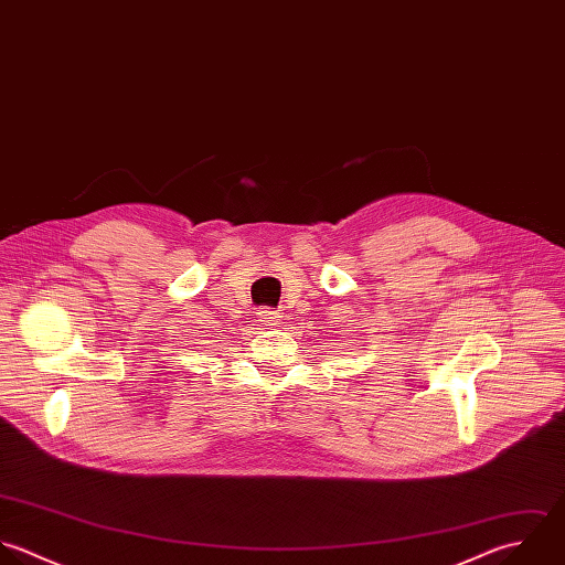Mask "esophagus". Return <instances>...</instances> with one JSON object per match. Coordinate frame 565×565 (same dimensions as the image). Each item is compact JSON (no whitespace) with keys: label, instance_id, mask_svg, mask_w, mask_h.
Wrapping results in <instances>:
<instances>
[{"label":"esophagus","instance_id":"esophagus-1","mask_svg":"<svg viewBox=\"0 0 565 565\" xmlns=\"http://www.w3.org/2000/svg\"><path fill=\"white\" fill-rule=\"evenodd\" d=\"M259 315V321L264 323V326H270V328H275L277 323H279V312H275V310H259L257 312Z\"/></svg>","mask_w":565,"mask_h":565}]
</instances>
